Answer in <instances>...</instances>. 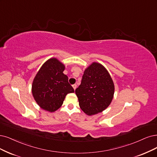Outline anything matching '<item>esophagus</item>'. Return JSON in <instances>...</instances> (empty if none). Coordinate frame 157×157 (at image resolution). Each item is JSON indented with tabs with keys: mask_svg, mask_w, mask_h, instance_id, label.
Instances as JSON below:
<instances>
[{
	"mask_svg": "<svg viewBox=\"0 0 157 157\" xmlns=\"http://www.w3.org/2000/svg\"><path fill=\"white\" fill-rule=\"evenodd\" d=\"M72 86H73L74 89V90H75V89L77 88V85H76V84H74V85H72Z\"/></svg>",
	"mask_w": 157,
	"mask_h": 157,
	"instance_id": "obj_1",
	"label": "esophagus"
}]
</instances>
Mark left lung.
<instances>
[{
	"label": "left lung",
	"instance_id": "obj_1",
	"mask_svg": "<svg viewBox=\"0 0 157 157\" xmlns=\"http://www.w3.org/2000/svg\"><path fill=\"white\" fill-rule=\"evenodd\" d=\"M75 92L80 108L90 116L102 112L110 105L114 86L105 67L100 63H93L85 71L82 83Z\"/></svg>",
	"mask_w": 157,
	"mask_h": 157
}]
</instances>
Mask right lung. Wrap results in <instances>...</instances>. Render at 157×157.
Segmentation results:
<instances>
[{
    "mask_svg": "<svg viewBox=\"0 0 157 157\" xmlns=\"http://www.w3.org/2000/svg\"><path fill=\"white\" fill-rule=\"evenodd\" d=\"M65 66L56 58L46 61L39 69L32 83L35 100L43 109L54 112L59 109L68 93L74 92L67 75L63 72Z\"/></svg>",
    "mask_w": 157,
    "mask_h": 157,
    "instance_id": "1",
    "label": "right lung"
}]
</instances>
